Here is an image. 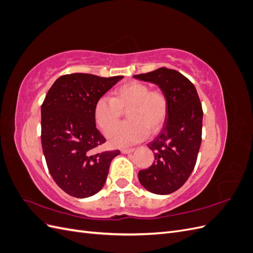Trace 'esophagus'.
Segmentation results:
<instances>
[{
    "instance_id": "34e87169",
    "label": "esophagus",
    "mask_w": 253,
    "mask_h": 253,
    "mask_svg": "<svg viewBox=\"0 0 253 253\" xmlns=\"http://www.w3.org/2000/svg\"><path fill=\"white\" fill-rule=\"evenodd\" d=\"M135 151V149H122L121 153H124V154H129V153H133Z\"/></svg>"
}]
</instances>
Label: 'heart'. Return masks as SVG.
Instances as JSON below:
<instances>
[{
    "mask_svg": "<svg viewBox=\"0 0 253 253\" xmlns=\"http://www.w3.org/2000/svg\"><path fill=\"white\" fill-rule=\"evenodd\" d=\"M128 109V111L127 110ZM127 110L128 123L113 128ZM168 115V100L164 93L151 90L147 84L129 82L114 90V98H99L94 109L97 126L106 134L111 145L126 148L143 140L148 132L159 131Z\"/></svg>",
    "mask_w": 253,
    "mask_h": 253,
    "instance_id": "obj_1",
    "label": "heart"
}]
</instances>
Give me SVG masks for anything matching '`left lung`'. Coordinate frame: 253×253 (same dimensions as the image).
Here are the masks:
<instances>
[{
    "label": "left lung",
    "mask_w": 253,
    "mask_h": 253,
    "mask_svg": "<svg viewBox=\"0 0 253 253\" xmlns=\"http://www.w3.org/2000/svg\"><path fill=\"white\" fill-rule=\"evenodd\" d=\"M135 79L154 83L168 100L165 126L148 144L155 160L138 173L142 187L151 193L175 192L192 173L202 143L203 109L193 83L177 71L160 67Z\"/></svg>",
    "instance_id": "8db88e82"
}]
</instances>
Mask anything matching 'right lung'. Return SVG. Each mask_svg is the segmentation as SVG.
Here are the masks:
<instances>
[{
    "label": "right lung",
    "instance_id": "add662e5",
    "mask_svg": "<svg viewBox=\"0 0 253 253\" xmlns=\"http://www.w3.org/2000/svg\"><path fill=\"white\" fill-rule=\"evenodd\" d=\"M124 76L102 78L71 74L58 78L41 106V141L48 171L71 196L85 198L100 191L111 162L120 151L97 153L105 138L96 127L95 104Z\"/></svg>",
    "mask_w": 253,
    "mask_h": 253
}]
</instances>
